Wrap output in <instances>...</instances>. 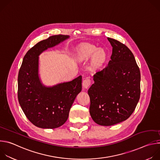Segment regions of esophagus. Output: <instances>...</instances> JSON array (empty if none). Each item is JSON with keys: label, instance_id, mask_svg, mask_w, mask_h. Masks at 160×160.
Segmentation results:
<instances>
[{"label": "esophagus", "instance_id": "34e87169", "mask_svg": "<svg viewBox=\"0 0 160 160\" xmlns=\"http://www.w3.org/2000/svg\"><path fill=\"white\" fill-rule=\"evenodd\" d=\"M91 84V80L90 78L87 77V78H85L84 80H83V83H82V85L83 87L84 88H88L90 85Z\"/></svg>", "mask_w": 160, "mask_h": 160}]
</instances>
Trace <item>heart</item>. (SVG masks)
Masks as SVG:
<instances>
[{
	"instance_id": "heart-1",
	"label": "heart",
	"mask_w": 160,
	"mask_h": 160,
	"mask_svg": "<svg viewBox=\"0 0 160 160\" xmlns=\"http://www.w3.org/2000/svg\"><path fill=\"white\" fill-rule=\"evenodd\" d=\"M96 52V48L92 45H87L82 47L79 51V57L81 59H87L92 56ZM106 57L105 52L103 51H99L95 54V58L97 61H102Z\"/></svg>"
}]
</instances>
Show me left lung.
<instances>
[{
  "label": "left lung",
  "instance_id": "1",
  "mask_svg": "<svg viewBox=\"0 0 160 160\" xmlns=\"http://www.w3.org/2000/svg\"><path fill=\"white\" fill-rule=\"evenodd\" d=\"M108 40L112 47L111 60L94 75V83L88 90L90 116L102 126L128 119L141 94V73L133 54L122 42Z\"/></svg>",
  "mask_w": 160,
  "mask_h": 160
}]
</instances>
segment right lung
<instances>
[{
  "instance_id": "1",
  "label": "right lung",
  "mask_w": 160,
  "mask_h": 160,
  "mask_svg": "<svg viewBox=\"0 0 160 160\" xmlns=\"http://www.w3.org/2000/svg\"><path fill=\"white\" fill-rule=\"evenodd\" d=\"M69 38L56 35L38 42L25 54L18 78L19 103L29 121L42 128H56L67 120L70 108L82 90V76L52 87L43 86L38 77V56Z\"/></svg>"
}]
</instances>
